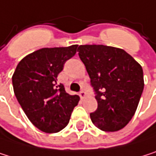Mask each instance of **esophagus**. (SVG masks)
Returning a JSON list of instances; mask_svg holds the SVG:
<instances>
[{
  "instance_id": "34e87169",
  "label": "esophagus",
  "mask_w": 156,
  "mask_h": 156,
  "mask_svg": "<svg viewBox=\"0 0 156 156\" xmlns=\"http://www.w3.org/2000/svg\"><path fill=\"white\" fill-rule=\"evenodd\" d=\"M80 98H81V99H84V98L87 96L86 91H85V90H81V91L80 92Z\"/></svg>"
}]
</instances>
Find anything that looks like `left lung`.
<instances>
[{
	"instance_id": "obj_1",
	"label": "left lung",
	"mask_w": 156,
	"mask_h": 156,
	"mask_svg": "<svg viewBox=\"0 0 156 156\" xmlns=\"http://www.w3.org/2000/svg\"><path fill=\"white\" fill-rule=\"evenodd\" d=\"M90 77L98 108L92 122L104 132H117L131 121L144 90L141 65L123 49L103 44L77 48Z\"/></svg>"
}]
</instances>
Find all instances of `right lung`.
Masks as SVG:
<instances>
[{"label":"right lung","instance_id":"right-lung-1","mask_svg":"<svg viewBox=\"0 0 156 156\" xmlns=\"http://www.w3.org/2000/svg\"><path fill=\"white\" fill-rule=\"evenodd\" d=\"M77 44L42 48L23 57L12 75L15 97L30 122L39 130L54 133L69 122L80 97L66 92L57 83L65 63L75 55Z\"/></svg>","mask_w":156,"mask_h":156}]
</instances>
